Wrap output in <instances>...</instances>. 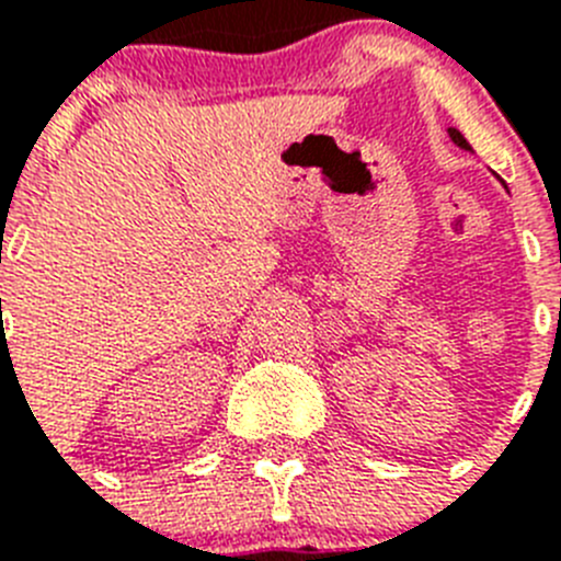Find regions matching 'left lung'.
Returning <instances> with one entry per match:
<instances>
[{
	"label": "left lung",
	"instance_id": "obj_1",
	"mask_svg": "<svg viewBox=\"0 0 561 561\" xmlns=\"http://www.w3.org/2000/svg\"><path fill=\"white\" fill-rule=\"evenodd\" d=\"M449 137H453V142H455V146H458V148H463V151H472V146L466 142V137L458 131V128H449Z\"/></svg>",
	"mask_w": 561,
	"mask_h": 561
}]
</instances>
